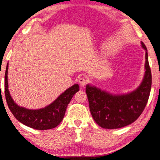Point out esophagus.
<instances>
[{
    "instance_id": "esophagus-1",
    "label": "esophagus",
    "mask_w": 160,
    "mask_h": 160,
    "mask_svg": "<svg viewBox=\"0 0 160 160\" xmlns=\"http://www.w3.org/2000/svg\"><path fill=\"white\" fill-rule=\"evenodd\" d=\"M78 83L81 87H84V86L86 85V83H87V79L83 77H80V78L78 79Z\"/></svg>"
}]
</instances>
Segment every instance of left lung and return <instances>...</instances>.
<instances>
[{"instance_id": "1", "label": "left lung", "mask_w": 160, "mask_h": 160, "mask_svg": "<svg viewBox=\"0 0 160 160\" xmlns=\"http://www.w3.org/2000/svg\"><path fill=\"white\" fill-rule=\"evenodd\" d=\"M141 45L146 51V71L143 81L134 91L113 95L94 86L88 84L86 87L91 115L96 124L103 128H121L131 124L139 118L147 106L151 89L152 75L147 47L143 42Z\"/></svg>"}]
</instances>
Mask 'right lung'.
<instances>
[{"label":"right lung","instance_id":"obj_1","mask_svg":"<svg viewBox=\"0 0 160 160\" xmlns=\"http://www.w3.org/2000/svg\"><path fill=\"white\" fill-rule=\"evenodd\" d=\"M8 63L5 71L4 93L10 112L22 124L36 130H48L57 127L62 122L66 108L73 95L80 90L78 84L66 89L52 103L40 109H28L19 106L14 102L8 89Z\"/></svg>","mask_w":160,"mask_h":160}]
</instances>
